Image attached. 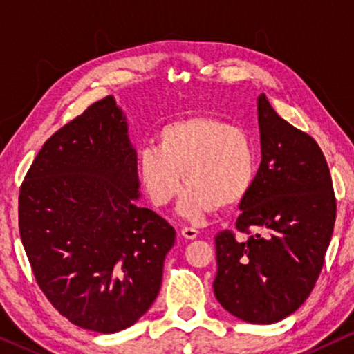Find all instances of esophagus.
Returning <instances> with one entry per match:
<instances>
[{"mask_svg": "<svg viewBox=\"0 0 354 354\" xmlns=\"http://www.w3.org/2000/svg\"><path fill=\"white\" fill-rule=\"evenodd\" d=\"M180 234H182V236H185L187 240H193L198 236V230L195 229V227H182Z\"/></svg>", "mask_w": 354, "mask_h": 354, "instance_id": "1", "label": "esophagus"}]
</instances>
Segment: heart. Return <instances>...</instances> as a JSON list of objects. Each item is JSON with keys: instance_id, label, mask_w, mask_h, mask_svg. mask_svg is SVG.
<instances>
[{"instance_id": "obj_1", "label": "heart", "mask_w": 354, "mask_h": 354, "mask_svg": "<svg viewBox=\"0 0 354 354\" xmlns=\"http://www.w3.org/2000/svg\"><path fill=\"white\" fill-rule=\"evenodd\" d=\"M158 147L137 153V176L154 206H167L187 183L178 211L188 219L230 209L250 195L258 176V153L246 130L214 115H190L158 132Z\"/></svg>"}]
</instances>
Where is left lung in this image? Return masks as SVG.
<instances>
[{
  "label": "left lung",
  "mask_w": 354,
  "mask_h": 354,
  "mask_svg": "<svg viewBox=\"0 0 354 354\" xmlns=\"http://www.w3.org/2000/svg\"><path fill=\"white\" fill-rule=\"evenodd\" d=\"M261 161L240 203L235 232L216 235L214 295L241 321L274 324L306 301L324 266L337 216L332 177L311 135L258 98Z\"/></svg>",
  "instance_id": "1"
}]
</instances>
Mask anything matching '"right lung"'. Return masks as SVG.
Listing matches in <instances>:
<instances>
[{
  "label": "right lung",
  "instance_id": "obj_1",
  "mask_svg": "<svg viewBox=\"0 0 354 354\" xmlns=\"http://www.w3.org/2000/svg\"><path fill=\"white\" fill-rule=\"evenodd\" d=\"M137 153L113 96L43 145L19 192V232L38 287L86 330L114 333L156 299L176 230L140 207Z\"/></svg>",
  "mask_w": 354,
  "mask_h": 354
}]
</instances>
